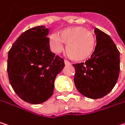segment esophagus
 I'll list each match as a JSON object with an SVG mask.
<instances>
[{"instance_id":"1","label":"esophagus","mask_w":125,"mask_h":125,"mask_svg":"<svg viewBox=\"0 0 125 125\" xmlns=\"http://www.w3.org/2000/svg\"><path fill=\"white\" fill-rule=\"evenodd\" d=\"M64 64H65V65H70V64H71L69 61H66V60H64Z\"/></svg>"}]
</instances>
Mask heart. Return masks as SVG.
I'll return each mask as SVG.
<instances>
[{
  "mask_svg": "<svg viewBox=\"0 0 125 125\" xmlns=\"http://www.w3.org/2000/svg\"><path fill=\"white\" fill-rule=\"evenodd\" d=\"M65 45L67 56L73 61H80L88 58L95 47L93 32L83 26H71L61 30L57 37H52L50 46L54 52H59Z\"/></svg>",
  "mask_w": 125,
  "mask_h": 125,
  "instance_id": "heart-1",
  "label": "heart"
}]
</instances>
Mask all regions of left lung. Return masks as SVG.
I'll use <instances>...</instances> for the list:
<instances>
[{
    "instance_id": "1",
    "label": "left lung",
    "mask_w": 125,
    "mask_h": 125,
    "mask_svg": "<svg viewBox=\"0 0 125 125\" xmlns=\"http://www.w3.org/2000/svg\"><path fill=\"white\" fill-rule=\"evenodd\" d=\"M96 46L90 59L74 64V83L83 95L96 99L108 94L117 82L120 70V53L112 38L95 28Z\"/></svg>"
}]
</instances>
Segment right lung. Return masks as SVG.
<instances>
[{
  "label": "right lung",
  "mask_w": 125,
  "mask_h": 125,
  "mask_svg": "<svg viewBox=\"0 0 125 125\" xmlns=\"http://www.w3.org/2000/svg\"><path fill=\"white\" fill-rule=\"evenodd\" d=\"M49 29L39 26L23 32L8 52L9 80L26 102L43 103L53 94L54 81L63 70L64 60L50 51Z\"/></svg>",
  "instance_id": "obj_1"
}]
</instances>
